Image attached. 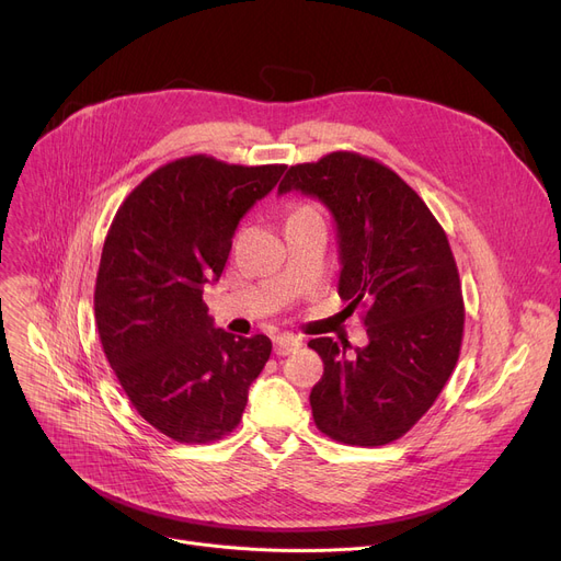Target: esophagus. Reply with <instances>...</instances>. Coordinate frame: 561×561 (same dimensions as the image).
<instances>
[{"mask_svg":"<svg viewBox=\"0 0 561 561\" xmlns=\"http://www.w3.org/2000/svg\"><path fill=\"white\" fill-rule=\"evenodd\" d=\"M302 341L298 336H277L275 339V355L277 357H286V355H293V352L300 350Z\"/></svg>","mask_w":561,"mask_h":561,"instance_id":"34e87169","label":"esophagus"}]
</instances>
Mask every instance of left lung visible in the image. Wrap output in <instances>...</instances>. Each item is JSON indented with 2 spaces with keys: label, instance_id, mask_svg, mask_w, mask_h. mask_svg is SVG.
Returning a JSON list of instances; mask_svg holds the SVG:
<instances>
[{
  "label": "left lung",
  "instance_id": "8db88e82",
  "mask_svg": "<svg viewBox=\"0 0 561 561\" xmlns=\"http://www.w3.org/2000/svg\"><path fill=\"white\" fill-rule=\"evenodd\" d=\"M328 206L339 236V296L366 307V347L309 341L325 373L311 389L322 434L385 446L414 427L450 379L463 336V300L448 236L419 193L357 152L290 165L279 195Z\"/></svg>",
  "mask_w": 561,
  "mask_h": 561
}]
</instances>
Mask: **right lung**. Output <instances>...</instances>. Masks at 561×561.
Returning a JSON list of instances; mask_svg holds the SVG:
<instances>
[{
    "mask_svg": "<svg viewBox=\"0 0 561 561\" xmlns=\"http://www.w3.org/2000/svg\"><path fill=\"white\" fill-rule=\"evenodd\" d=\"M284 170L176 159L145 176L106 233L95 284L104 355L138 414L180 444H209L239 425L271 357L268 336L216 328L202 293Z\"/></svg>",
    "mask_w": 561,
    "mask_h": 561,
    "instance_id": "right-lung-1",
    "label": "right lung"
}]
</instances>
